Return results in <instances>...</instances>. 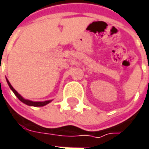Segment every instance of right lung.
Here are the masks:
<instances>
[{"label": "right lung", "mask_w": 149, "mask_h": 149, "mask_svg": "<svg viewBox=\"0 0 149 149\" xmlns=\"http://www.w3.org/2000/svg\"><path fill=\"white\" fill-rule=\"evenodd\" d=\"M7 83H8V85H9V86H10V88L12 90V91H13L14 93H15V95L17 96V98H18L19 100H20V101H22V102H23V103H24V104H26V105H32V106H44V105L49 104V102L51 101V100H46V101H42V102H39V101H31V100H24L23 97L19 95L18 92H17V91H16L15 90L13 87H12V86L10 85V83L9 82V81H8V80H7Z\"/></svg>", "instance_id": "add662e5"}]
</instances>
